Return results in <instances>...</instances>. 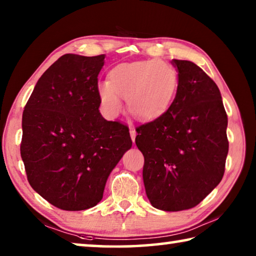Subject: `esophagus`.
I'll return each instance as SVG.
<instances>
[{
    "label": "esophagus",
    "instance_id": "1",
    "mask_svg": "<svg viewBox=\"0 0 256 256\" xmlns=\"http://www.w3.org/2000/svg\"><path fill=\"white\" fill-rule=\"evenodd\" d=\"M130 136H131V138H132V141H133V142L136 141V128H130Z\"/></svg>",
    "mask_w": 256,
    "mask_h": 256
}]
</instances>
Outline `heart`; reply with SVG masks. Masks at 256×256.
Segmentation results:
<instances>
[{
	"mask_svg": "<svg viewBox=\"0 0 256 256\" xmlns=\"http://www.w3.org/2000/svg\"><path fill=\"white\" fill-rule=\"evenodd\" d=\"M176 86V74L168 64L144 60L112 68L110 81H98L97 94L104 112L110 118L122 112L124 98L134 118L152 120L170 108Z\"/></svg>",
	"mask_w": 256,
	"mask_h": 256,
	"instance_id": "obj_1",
	"label": "heart"
}]
</instances>
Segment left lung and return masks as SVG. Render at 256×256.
<instances>
[{
  "instance_id": "8db88e82",
  "label": "left lung",
  "mask_w": 256,
  "mask_h": 256,
  "mask_svg": "<svg viewBox=\"0 0 256 256\" xmlns=\"http://www.w3.org/2000/svg\"><path fill=\"white\" fill-rule=\"evenodd\" d=\"M178 73L174 102L166 112L136 128L144 157V183L149 201L164 211L198 206L222 180L228 154L222 94L190 60H172Z\"/></svg>"
}]
</instances>
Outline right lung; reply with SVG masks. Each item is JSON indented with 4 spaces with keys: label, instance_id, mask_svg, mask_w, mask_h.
Segmentation results:
<instances>
[{
    "label": "right lung",
    "instance_id": "1",
    "mask_svg": "<svg viewBox=\"0 0 256 256\" xmlns=\"http://www.w3.org/2000/svg\"><path fill=\"white\" fill-rule=\"evenodd\" d=\"M104 64L105 55L60 56L37 81L22 114L20 151L29 184L62 210L97 206L132 146L128 128L99 112Z\"/></svg>",
    "mask_w": 256,
    "mask_h": 256
}]
</instances>
